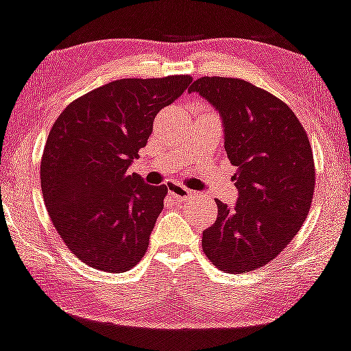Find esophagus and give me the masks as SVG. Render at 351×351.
I'll return each instance as SVG.
<instances>
[{"label": "esophagus", "mask_w": 351, "mask_h": 351, "mask_svg": "<svg viewBox=\"0 0 351 351\" xmlns=\"http://www.w3.org/2000/svg\"><path fill=\"white\" fill-rule=\"evenodd\" d=\"M167 188H168V193H170L171 196L178 201H186L196 194L194 191H191V189L181 186V184H178V183H168Z\"/></svg>", "instance_id": "1"}]
</instances>
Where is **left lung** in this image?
I'll return each instance as SVG.
<instances>
[{
    "mask_svg": "<svg viewBox=\"0 0 351 351\" xmlns=\"http://www.w3.org/2000/svg\"><path fill=\"white\" fill-rule=\"evenodd\" d=\"M199 93L221 114L223 147L239 189L235 206L217 202L202 250L219 269L245 273L276 258L309 214L315 168L309 137L288 104L239 78L202 77Z\"/></svg>",
    "mask_w": 351,
    "mask_h": 351,
    "instance_id": "1",
    "label": "left lung"
}]
</instances>
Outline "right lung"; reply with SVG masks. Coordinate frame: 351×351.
<instances>
[{
  "mask_svg": "<svg viewBox=\"0 0 351 351\" xmlns=\"http://www.w3.org/2000/svg\"><path fill=\"white\" fill-rule=\"evenodd\" d=\"M191 82L116 80L70 103L52 125L40 163L45 208L66 247L95 269L128 271L145 255L168 188L128 170L155 116Z\"/></svg>",
  "mask_w": 351,
  "mask_h": 351,
  "instance_id": "obj_1",
  "label": "right lung"
}]
</instances>
